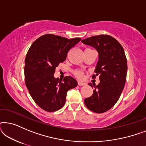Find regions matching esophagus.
Instances as JSON below:
<instances>
[{
    "instance_id": "34e87169",
    "label": "esophagus",
    "mask_w": 146,
    "mask_h": 146,
    "mask_svg": "<svg viewBox=\"0 0 146 146\" xmlns=\"http://www.w3.org/2000/svg\"><path fill=\"white\" fill-rule=\"evenodd\" d=\"M78 86H85L86 84L84 82H78Z\"/></svg>"
}]
</instances>
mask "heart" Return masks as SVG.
<instances>
[{"label": "heart", "instance_id": "b5f03b06", "mask_svg": "<svg viewBox=\"0 0 146 146\" xmlns=\"http://www.w3.org/2000/svg\"><path fill=\"white\" fill-rule=\"evenodd\" d=\"M75 76L78 78L80 79V80H82L84 78V72L82 70H75L74 72Z\"/></svg>", "mask_w": 146, "mask_h": 146}]
</instances>
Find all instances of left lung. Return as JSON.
Listing matches in <instances>:
<instances>
[{
    "mask_svg": "<svg viewBox=\"0 0 146 146\" xmlns=\"http://www.w3.org/2000/svg\"><path fill=\"white\" fill-rule=\"evenodd\" d=\"M98 52L99 59L95 69L100 82L90 97L84 99L88 108L96 113H104L111 109L118 100L124 88L127 74V60L124 50L119 42L109 35H98L82 40ZM93 88L92 84H88Z\"/></svg>",
    "mask_w": 146,
    "mask_h": 146,
    "instance_id": "left-lung-1",
    "label": "left lung"
}]
</instances>
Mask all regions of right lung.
Here are the masks:
<instances>
[{
    "instance_id": "obj_1",
    "label": "right lung",
    "mask_w": 146,
    "mask_h": 146,
    "mask_svg": "<svg viewBox=\"0 0 146 146\" xmlns=\"http://www.w3.org/2000/svg\"><path fill=\"white\" fill-rule=\"evenodd\" d=\"M81 40L45 35L33 43L25 58V84L31 97L40 108L52 112L64 105L68 90L74 88L77 81L71 76L62 80L55 78L56 68L66 58L69 50Z\"/></svg>"
}]
</instances>
